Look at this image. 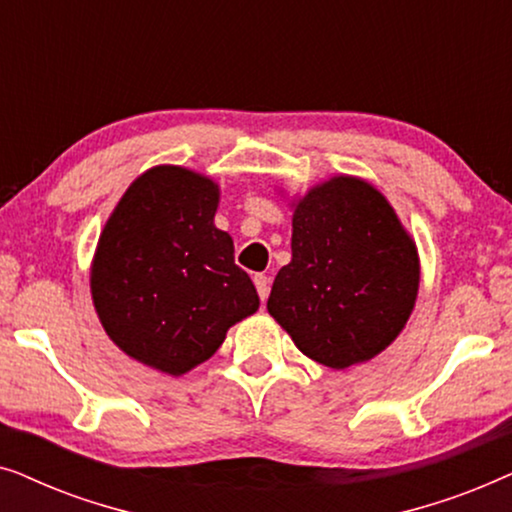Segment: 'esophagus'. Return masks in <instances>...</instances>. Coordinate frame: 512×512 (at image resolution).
Returning <instances> with one entry per match:
<instances>
[{
    "label": "esophagus",
    "mask_w": 512,
    "mask_h": 512,
    "mask_svg": "<svg viewBox=\"0 0 512 512\" xmlns=\"http://www.w3.org/2000/svg\"><path fill=\"white\" fill-rule=\"evenodd\" d=\"M254 284H256L258 296H261V300L265 303V300H268V293H270V277L254 275Z\"/></svg>",
    "instance_id": "34e87169"
}]
</instances>
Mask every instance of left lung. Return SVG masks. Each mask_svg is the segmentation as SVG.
I'll return each mask as SVG.
<instances>
[{
    "label": "left lung",
    "mask_w": 512,
    "mask_h": 512,
    "mask_svg": "<svg viewBox=\"0 0 512 512\" xmlns=\"http://www.w3.org/2000/svg\"><path fill=\"white\" fill-rule=\"evenodd\" d=\"M291 207V263L277 272L268 312L321 366L370 361L415 307V240L389 200L359 177L328 179Z\"/></svg>",
    "instance_id": "left-lung-1"
}]
</instances>
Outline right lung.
Segmentation results:
<instances>
[{"mask_svg": "<svg viewBox=\"0 0 512 512\" xmlns=\"http://www.w3.org/2000/svg\"><path fill=\"white\" fill-rule=\"evenodd\" d=\"M216 207L219 186L205 174L151 167L123 193L97 242V317L125 354L160 373L200 366L261 305L235 265L233 237L214 226Z\"/></svg>", "mask_w": 512, "mask_h": 512, "instance_id": "1", "label": "right lung"}]
</instances>
